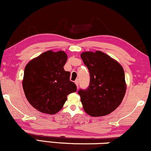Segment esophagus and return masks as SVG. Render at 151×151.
<instances>
[{
  "mask_svg": "<svg viewBox=\"0 0 151 151\" xmlns=\"http://www.w3.org/2000/svg\"><path fill=\"white\" fill-rule=\"evenodd\" d=\"M75 83H76V86H77V87H78V84H79V82H78V80H76V81H75Z\"/></svg>",
  "mask_w": 151,
  "mask_h": 151,
  "instance_id": "1",
  "label": "esophagus"
}]
</instances>
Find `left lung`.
I'll return each instance as SVG.
<instances>
[{
	"label": "left lung",
	"mask_w": 151,
	"mask_h": 151,
	"mask_svg": "<svg viewBox=\"0 0 151 151\" xmlns=\"http://www.w3.org/2000/svg\"><path fill=\"white\" fill-rule=\"evenodd\" d=\"M81 57L90 75L88 88L78 91L85 111L93 117L112 113L120 106L126 92L123 68L101 51L84 52Z\"/></svg>",
	"instance_id": "left-lung-1"
}]
</instances>
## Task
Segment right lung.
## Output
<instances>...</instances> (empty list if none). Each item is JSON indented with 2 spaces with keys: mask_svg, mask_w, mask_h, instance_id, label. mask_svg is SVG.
Instances as JSON below:
<instances>
[{
  "mask_svg": "<svg viewBox=\"0 0 151 151\" xmlns=\"http://www.w3.org/2000/svg\"><path fill=\"white\" fill-rule=\"evenodd\" d=\"M67 55L64 51L45 52L27 64L22 81L28 101L40 112L55 114L62 109L67 95L77 91L70 81V72L64 66Z\"/></svg>",
  "mask_w": 151,
  "mask_h": 151,
  "instance_id": "add662e5",
  "label": "right lung"
}]
</instances>
